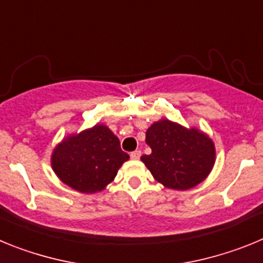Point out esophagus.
Returning a JSON list of instances; mask_svg holds the SVG:
<instances>
[{
    "label": "esophagus",
    "mask_w": 263,
    "mask_h": 263,
    "mask_svg": "<svg viewBox=\"0 0 263 263\" xmlns=\"http://www.w3.org/2000/svg\"><path fill=\"white\" fill-rule=\"evenodd\" d=\"M139 157H141V152H139V150L130 153V158H132V159H139Z\"/></svg>",
    "instance_id": "obj_1"
}]
</instances>
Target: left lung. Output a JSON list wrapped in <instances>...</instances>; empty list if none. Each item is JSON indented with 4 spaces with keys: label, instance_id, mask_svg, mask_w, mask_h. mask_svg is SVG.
<instances>
[{
    "label": "left lung",
    "instance_id": "1",
    "mask_svg": "<svg viewBox=\"0 0 263 263\" xmlns=\"http://www.w3.org/2000/svg\"><path fill=\"white\" fill-rule=\"evenodd\" d=\"M146 143L152 154L142 155L141 160L155 180L171 190L195 187L210 175L215 164V143L210 137L167 118L148 127Z\"/></svg>",
    "mask_w": 263,
    "mask_h": 263
}]
</instances>
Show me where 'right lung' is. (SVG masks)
Listing matches in <instances>:
<instances>
[{
  "mask_svg": "<svg viewBox=\"0 0 263 263\" xmlns=\"http://www.w3.org/2000/svg\"><path fill=\"white\" fill-rule=\"evenodd\" d=\"M129 155L105 125L71 134L53 148L51 166L64 184L83 194H95L116 178Z\"/></svg>",
  "mask_w": 263,
  "mask_h": 263,
  "instance_id": "add662e5",
  "label": "right lung"
}]
</instances>
